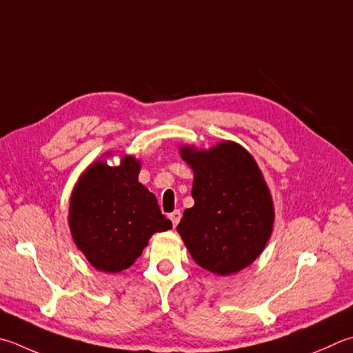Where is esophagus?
<instances>
[{
    "label": "esophagus",
    "instance_id": "1",
    "mask_svg": "<svg viewBox=\"0 0 353 353\" xmlns=\"http://www.w3.org/2000/svg\"><path fill=\"white\" fill-rule=\"evenodd\" d=\"M181 217H182V213L179 210H174L172 211V213L170 214V219H171V222H172V227H176L177 223H179V221H181Z\"/></svg>",
    "mask_w": 353,
    "mask_h": 353
}]
</instances>
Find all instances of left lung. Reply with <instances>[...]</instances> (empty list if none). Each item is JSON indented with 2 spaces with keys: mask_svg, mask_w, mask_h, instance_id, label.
Masks as SVG:
<instances>
[{
  "mask_svg": "<svg viewBox=\"0 0 353 353\" xmlns=\"http://www.w3.org/2000/svg\"><path fill=\"white\" fill-rule=\"evenodd\" d=\"M194 171V205L177 232L197 265L216 274L238 273L258 258L273 228V202L258 163L233 142L208 151L181 150Z\"/></svg>",
  "mask_w": 353,
  "mask_h": 353,
  "instance_id": "1",
  "label": "left lung"
}]
</instances>
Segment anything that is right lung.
<instances>
[{
    "mask_svg": "<svg viewBox=\"0 0 353 353\" xmlns=\"http://www.w3.org/2000/svg\"><path fill=\"white\" fill-rule=\"evenodd\" d=\"M140 162L119 166L95 162L70 197L69 227L86 259L100 272L117 273L134 264L156 232L170 230L156 196L139 182Z\"/></svg>",
    "mask_w": 353,
    "mask_h": 353,
    "instance_id": "obj_1",
    "label": "right lung"
}]
</instances>
